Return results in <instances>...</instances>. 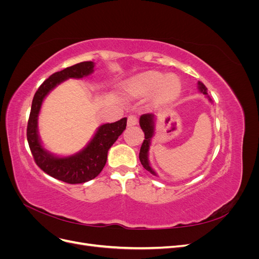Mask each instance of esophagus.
<instances>
[{
  "mask_svg": "<svg viewBox=\"0 0 259 259\" xmlns=\"http://www.w3.org/2000/svg\"><path fill=\"white\" fill-rule=\"evenodd\" d=\"M138 124V117L135 114H131L127 117V126H134Z\"/></svg>",
  "mask_w": 259,
  "mask_h": 259,
  "instance_id": "34e87169",
  "label": "esophagus"
}]
</instances>
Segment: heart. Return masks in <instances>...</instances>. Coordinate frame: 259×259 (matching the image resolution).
Instances as JSON below:
<instances>
[{"mask_svg": "<svg viewBox=\"0 0 259 259\" xmlns=\"http://www.w3.org/2000/svg\"><path fill=\"white\" fill-rule=\"evenodd\" d=\"M133 95L145 96L152 93L158 104H165L175 99L180 93V82L173 76L164 77L162 73L149 71L131 79L125 86Z\"/></svg>", "mask_w": 259, "mask_h": 259, "instance_id": "1", "label": "heart"}]
</instances>
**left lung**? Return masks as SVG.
Here are the masks:
<instances>
[{
  "label": "left lung",
  "mask_w": 259,
  "mask_h": 259,
  "mask_svg": "<svg viewBox=\"0 0 259 259\" xmlns=\"http://www.w3.org/2000/svg\"><path fill=\"white\" fill-rule=\"evenodd\" d=\"M198 88L201 93L204 94V95H207V89L202 82L198 83ZM207 98L209 101H211V99L208 96ZM139 124L143 132L145 133V139L142 147H140V152H139L140 163H142V165L148 171H150V173L153 175H156L155 171L151 168L150 163H149V160H148V152H149V148H150V145H151V138L154 135V114L152 113L143 114L139 119Z\"/></svg>",
  "instance_id": "left-lung-1"
}]
</instances>
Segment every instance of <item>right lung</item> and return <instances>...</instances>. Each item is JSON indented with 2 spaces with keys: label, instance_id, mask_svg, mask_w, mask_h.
Here are the masks:
<instances>
[{
  "label": "right lung",
  "instance_id": "obj_1",
  "mask_svg": "<svg viewBox=\"0 0 259 259\" xmlns=\"http://www.w3.org/2000/svg\"><path fill=\"white\" fill-rule=\"evenodd\" d=\"M93 61H83L55 72L34 94L27 126V139L36 165L46 174L67 184H82L92 180L103 170L109 149L126 128V117L114 123L103 124L83 150L70 156H56L45 150L37 133V116L48 94L70 77L82 79L94 71Z\"/></svg>",
  "mask_w": 259,
  "mask_h": 259
}]
</instances>
